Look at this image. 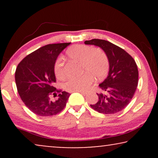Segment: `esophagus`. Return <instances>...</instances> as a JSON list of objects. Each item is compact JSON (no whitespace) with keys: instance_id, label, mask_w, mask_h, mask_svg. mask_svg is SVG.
Here are the masks:
<instances>
[{"instance_id":"1","label":"esophagus","mask_w":158,"mask_h":158,"mask_svg":"<svg viewBox=\"0 0 158 158\" xmlns=\"http://www.w3.org/2000/svg\"><path fill=\"white\" fill-rule=\"evenodd\" d=\"M77 92L81 93V94H83V95H86V94H87V93H86V92H84V91H77Z\"/></svg>"}]
</instances>
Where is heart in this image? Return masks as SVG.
<instances>
[{
  "mask_svg": "<svg viewBox=\"0 0 158 158\" xmlns=\"http://www.w3.org/2000/svg\"><path fill=\"white\" fill-rule=\"evenodd\" d=\"M69 58L82 64V71L85 74L80 77H71L66 82L64 88L71 92L85 91L94 83L95 77L97 80L104 79L109 70V60L106 53L101 49L94 48L88 45L76 44L66 52ZM54 73L57 78L63 80L66 73L64 62L61 58L56 60Z\"/></svg>",
  "mask_w": 158,
  "mask_h": 158,
  "instance_id": "heart-1",
  "label": "heart"
}]
</instances>
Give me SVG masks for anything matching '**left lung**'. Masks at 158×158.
<instances>
[{
    "mask_svg": "<svg viewBox=\"0 0 158 158\" xmlns=\"http://www.w3.org/2000/svg\"><path fill=\"white\" fill-rule=\"evenodd\" d=\"M85 44L100 47L109 60V75L99 84L103 94H97L98 102L90 107L103 114L118 113L128 106L137 89V64L129 53L109 41L94 39L85 41Z\"/></svg>",
    "mask_w": 158,
    "mask_h": 158,
    "instance_id": "obj_1",
    "label": "left lung"
}]
</instances>
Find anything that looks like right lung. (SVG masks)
<instances>
[{"label": "right lung", "instance_id": "obj_1", "mask_svg": "<svg viewBox=\"0 0 158 158\" xmlns=\"http://www.w3.org/2000/svg\"><path fill=\"white\" fill-rule=\"evenodd\" d=\"M70 44L45 45L28 55L17 66V90L26 106L36 115L54 116L65 107L70 94L53 86L56 82L54 65L60 53Z\"/></svg>", "mask_w": 158, "mask_h": 158}]
</instances>
